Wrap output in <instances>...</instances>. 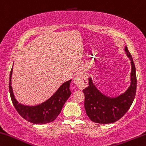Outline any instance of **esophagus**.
Listing matches in <instances>:
<instances>
[{
    "instance_id": "obj_1",
    "label": "esophagus",
    "mask_w": 146,
    "mask_h": 146,
    "mask_svg": "<svg viewBox=\"0 0 146 146\" xmlns=\"http://www.w3.org/2000/svg\"><path fill=\"white\" fill-rule=\"evenodd\" d=\"M75 84L80 89H84L86 88L88 84L87 77L83 74H79L74 79Z\"/></svg>"
}]
</instances>
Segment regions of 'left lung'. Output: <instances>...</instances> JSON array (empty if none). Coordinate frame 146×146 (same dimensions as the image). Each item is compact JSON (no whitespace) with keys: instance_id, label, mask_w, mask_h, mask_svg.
<instances>
[{"instance_id":"obj_1","label":"left lung","mask_w":146,"mask_h":146,"mask_svg":"<svg viewBox=\"0 0 146 146\" xmlns=\"http://www.w3.org/2000/svg\"><path fill=\"white\" fill-rule=\"evenodd\" d=\"M125 52L131 61V72L130 86L124 93L115 96L104 95L95 86L91 77L89 78V86L83 90L85 95V109L92 121L101 124L117 121L133 104L136 91V68L127 46L125 47Z\"/></svg>"}]
</instances>
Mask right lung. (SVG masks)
I'll list each match as a JSON object with an SVG mask.
<instances>
[{
	"mask_svg": "<svg viewBox=\"0 0 146 146\" xmlns=\"http://www.w3.org/2000/svg\"><path fill=\"white\" fill-rule=\"evenodd\" d=\"M12 71L13 66L10 74L9 91L13 106L19 115L34 124H46L54 121L61 111L64 103L71 95L70 85L72 80L60 85L53 95L46 101L35 106H28L19 103L15 97L12 87Z\"/></svg>",
	"mask_w": 146,
	"mask_h": 146,
	"instance_id": "right-lung-1",
	"label": "right lung"
}]
</instances>
